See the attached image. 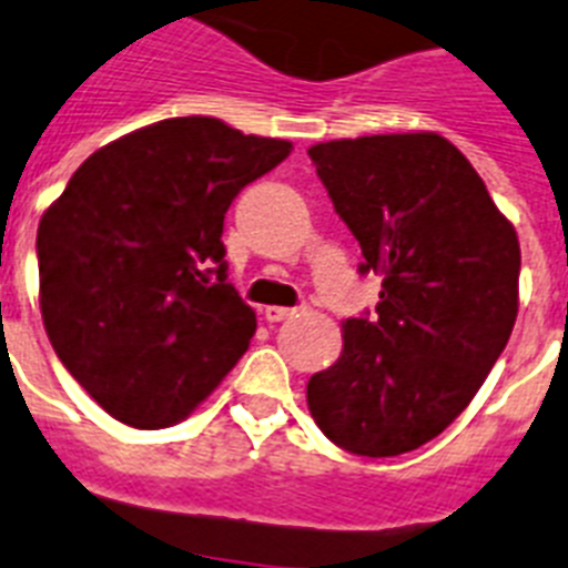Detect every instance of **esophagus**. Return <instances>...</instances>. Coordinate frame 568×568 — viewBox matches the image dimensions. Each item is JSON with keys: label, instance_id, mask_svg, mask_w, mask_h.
I'll return each mask as SVG.
<instances>
[{"label": "esophagus", "instance_id": "34e87169", "mask_svg": "<svg viewBox=\"0 0 568 568\" xmlns=\"http://www.w3.org/2000/svg\"><path fill=\"white\" fill-rule=\"evenodd\" d=\"M298 311H304V307H266L264 316L266 322H284V318L298 316Z\"/></svg>", "mask_w": 568, "mask_h": 568}]
</instances>
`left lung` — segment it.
<instances>
[{"mask_svg": "<svg viewBox=\"0 0 568 568\" xmlns=\"http://www.w3.org/2000/svg\"><path fill=\"white\" fill-rule=\"evenodd\" d=\"M307 156L383 278L374 316L307 383L318 429L354 456H400L467 409L517 322L519 241L485 182L438 133L313 144Z\"/></svg>", "mask_w": 568, "mask_h": 568, "instance_id": "left-lung-1", "label": "left lung"}]
</instances>
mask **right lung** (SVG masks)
I'll return each mask as SVG.
<instances>
[{"mask_svg":"<svg viewBox=\"0 0 568 568\" xmlns=\"http://www.w3.org/2000/svg\"><path fill=\"white\" fill-rule=\"evenodd\" d=\"M189 115L95 150L40 220V311L60 363L135 429L182 420L232 372L255 311L226 281L223 220L290 156Z\"/></svg>","mask_w":568,"mask_h":568,"instance_id":"add662e5","label":"right lung"}]
</instances>
